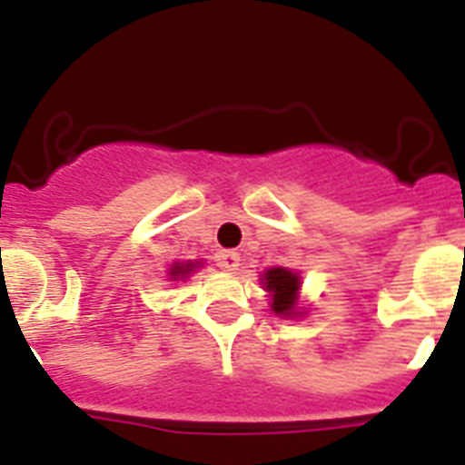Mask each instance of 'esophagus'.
<instances>
[{"instance_id": "34e87169", "label": "esophagus", "mask_w": 465, "mask_h": 465, "mask_svg": "<svg viewBox=\"0 0 465 465\" xmlns=\"http://www.w3.org/2000/svg\"><path fill=\"white\" fill-rule=\"evenodd\" d=\"M215 264L221 266L223 272H235L237 266H240V254L232 250H221L215 254Z\"/></svg>"}]
</instances>
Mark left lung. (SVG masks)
Segmentation results:
<instances>
[{
  "instance_id": "left-lung-1",
  "label": "left lung",
  "mask_w": 465,
  "mask_h": 465,
  "mask_svg": "<svg viewBox=\"0 0 465 465\" xmlns=\"http://www.w3.org/2000/svg\"><path fill=\"white\" fill-rule=\"evenodd\" d=\"M262 289L269 293V305L279 318H303L301 308V273L286 266H272L262 273Z\"/></svg>"
}]
</instances>
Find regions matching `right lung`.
I'll use <instances>...</instances> for the list:
<instances>
[{
  "instance_id": "obj_1",
  "label": "right lung",
  "mask_w": 465,
  "mask_h": 465,
  "mask_svg": "<svg viewBox=\"0 0 465 465\" xmlns=\"http://www.w3.org/2000/svg\"><path fill=\"white\" fill-rule=\"evenodd\" d=\"M203 262L201 259H189V262H174V264L169 266V282H183V279H189L196 269H201Z\"/></svg>"
}]
</instances>
